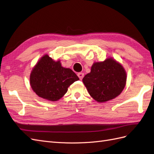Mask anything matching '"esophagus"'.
Segmentation results:
<instances>
[{"label":"esophagus","mask_w":154,"mask_h":154,"mask_svg":"<svg viewBox=\"0 0 154 154\" xmlns=\"http://www.w3.org/2000/svg\"><path fill=\"white\" fill-rule=\"evenodd\" d=\"M77 75H78V77H79V79L82 80V79H83V77H84V73H79L77 74Z\"/></svg>","instance_id":"esophagus-1"}]
</instances>
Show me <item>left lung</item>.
<instances>
[{"instance_id":"8db88e82","label":"left lung","mask_w":154,"mask_h":154,"mask_svg":"<svg viewBox=\"0 0 154 154\" xmlns=\"http://www.w3.org/2000/svg\"><path fill=\"white\" fill-rule=\"evenodd\" d=\"M126 73L123 67L112 58L94 63L83 82L90 95L103 103L119 96L124 89Z\"/></svg>"}]
</instances>
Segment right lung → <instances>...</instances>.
I'll return each mask as SVG.
<instances>
[{
  "mask_svg": "<svg viewBox=\"0 0 154 154\" xmlns=\"http://www.w3.org/2000/svg\"><path fill=\"white\" fill-rule=\"evenodd\" d=\"M79 77L69 68L61 66L45 55L38 62L30 74V85L38 95L51 101H56L67 93V88Z\"/></svg>",
  "mask_w": 154,
  "mask_h": 154,
  "instance_id": "1",
  "label": "right lung"
}]
</instances>
